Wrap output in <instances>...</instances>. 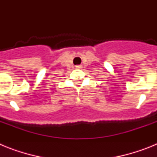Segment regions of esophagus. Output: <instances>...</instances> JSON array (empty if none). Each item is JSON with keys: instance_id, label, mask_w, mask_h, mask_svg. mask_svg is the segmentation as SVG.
<instances>
[{"instance_id": "obj_1", "label": "esophagus", "mask_w": 157, "mask_h": 157, "mask_svg": "<svg viewBox=\"0 0 157 157\" xmlns=\"http://www.w3.org/2000/svg\"><path fill=\"white\" fill-rule=\"evenodd\" d=\"M76 68L81 69V68H82V65H77V66H76Z\"/></svg>"}]
</instances>
